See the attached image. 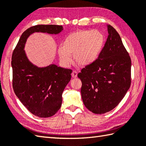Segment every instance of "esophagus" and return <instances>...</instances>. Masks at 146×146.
<instances>
[{
	"mask_svg": "<svg viewBox=\"0 0 146 146\" xmlns=\"http://www.w3.org/2000/svg\"><path fill=\"white\" fill-rule=\"evenodd\" d=\"M77 75H78V73L76 71H73L72 73H71V76H72L73 78H76Z\"/></svg>",
	"mask_w": 146,
	"mask_h": 146,
	"instance_id": "34e87169",
	"label": "esophagus"
}]
</instances>
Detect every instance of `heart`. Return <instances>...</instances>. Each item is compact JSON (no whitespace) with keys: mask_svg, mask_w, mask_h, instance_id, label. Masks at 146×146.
<instances>
[{"mask_svg":"<svg viewBox=\"0 0 146 146\" xmlns=\"http://www.w3.org/2000/svg\"><path fill=\"white\" fill-rule=\"evenodd\" d=\"M105 38L104 34L97 29L80 30L68 35L62 42L58 54L64 66L72 62L71 55L80 66H85L94 63L103 50Z\"/></svg>","mask_w":146,"mask_h":146,"instance_id":"b5f03b06","label":"heart"}]
</instances>
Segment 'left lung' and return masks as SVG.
I'll list each match as a JSON object with an SVG mask.
<instances>
[{
    "mask_svg": "<svg viewBox=\"0 0 146 146\" xmlns=\"http://www.w3.org/2000/svg\"><path fill=\"white\" fill-rule=\"evenodd\" d=\"M107 30L108 38L100 56L78 74L82 82L83 104L97 114L117 106L131 83V58L117 31L110 25Z\"/></svg>",
    "mask_w": 146,
    "mask_h": 146,
    "instance_id": "8db88e82",
    "label": "left lung"
}]
</instances>
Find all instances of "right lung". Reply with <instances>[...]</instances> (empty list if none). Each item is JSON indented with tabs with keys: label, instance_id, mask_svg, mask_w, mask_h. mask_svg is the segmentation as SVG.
I'll return each instance as SVG.
<instances>
[{
	"label": "right lung",
	"instance_id": "obj_1",
	"mask_svg": "<svg viewBox=\"0 0 146 146\" xmlns=\"http://www.w3.org/2000/svg\"><path fill=\"white\" fill-rule=\"evenodd\" d=\"M63 30L58 25H37L26 30L12 52V86L15 94L31 113L39 117H49L62 104V94L70 82L72 70L51 64L38 67L27 58L24 47L27 38L35 33L58 35Z\"/></svg>",
	"mask_w": 146,
	"mask_h": 146
}]
</instances>
